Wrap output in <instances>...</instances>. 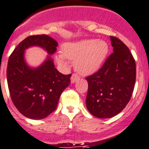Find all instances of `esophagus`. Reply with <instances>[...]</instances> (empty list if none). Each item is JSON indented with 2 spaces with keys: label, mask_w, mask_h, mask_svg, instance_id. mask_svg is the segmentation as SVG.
<instances>
[{
  "label": "esophagus",
  "mask_w": 149,
  "mask_h": 149,
  "mask_svg": "<svg viewBox=\"0 0 149 149\" xmlns=\"http://www.w3.org/2000/svg\"><path fill=\"white\" fill-rule=\"evenodd\" d=\"M79 79V77L78 75L76 74V73H73V74L72 75V76H71V82H72V83H74V82H77Z\"/></svg>",
  "instance_id": "34e87169"
}]
</instances>
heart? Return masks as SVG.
Segmentation results:
<instances>
[{"label":"heart","instance_id":"1","mask_svg":"<svg viewBox=\"0 0 149 149\" xmlns=\"http://www.w3.org/2000/svg\"><path fill=\"white\" fill-rule=\"evenodd\" d=\"M109 47L103 40L95 39L67 42L62 46V54L55 56L59 64H65V59L75 61V68L82 75H91L101 67L108 54Z\"/></svg>","mask_w":149,"mask_h":149}]
</instances>
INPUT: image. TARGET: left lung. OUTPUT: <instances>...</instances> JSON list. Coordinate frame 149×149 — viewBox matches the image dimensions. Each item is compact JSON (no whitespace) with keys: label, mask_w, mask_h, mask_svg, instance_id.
Instances as JSON below:
<instances>
[{"label":"left lung","mask_w":149,"mask_h":149,"mask_svg":"<svg viewBox=\"0 0 149 149\" xmlns=\"http://www.w3.org/2000/svg\"><path fill=\"white\" fill-rule=\"evenodd\" d=\"M113 52L97 73L86 77V107L100 118L114 117L130 101L136 82V63L127 46L110 37Z\"/></svg>","instance_id":"8db88e82"}]
</instances>
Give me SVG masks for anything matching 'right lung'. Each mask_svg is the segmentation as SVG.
<instances>
[{
  "mask_svg": "<svg viewBox=\"0 0 149 149\" xmlns=\"http://www.w3.org/2000/svg\"><path fill=\"white\" fill-rule=\"evenodd\" d=\"M31 46L42 47L52 55L58 42L46 34L29 36L22 41L9 58L7 84L19 112L31 119H42L55 110L61 94L70 83L71 74L58 72L49 56L38 68L29 67L24 60V51Z\"/></svg>",
  "mask_w": 149,
  "mask_h": 149,
  "instance_id": "obj_1",
  "label": "right lung"
}]
</instances>
